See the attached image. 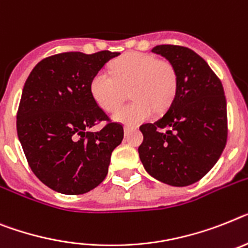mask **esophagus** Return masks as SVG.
I'll return each mask as SVG.
<instances>
[{"label":"esophagus","mask_w":248,"mask_h":248,"mask_svg":"<svg viewBox=\"0 0 248 248\" xmlns=\"http://www.w3.org/2000/svg\"><path fill=\"white\" fill-rule=\"evenodd\" d=\"M135 128H136V127H132V126H124V134H127V132L135 130Z\"/></svg>","instance_id":"obj_1"}]
</instances>
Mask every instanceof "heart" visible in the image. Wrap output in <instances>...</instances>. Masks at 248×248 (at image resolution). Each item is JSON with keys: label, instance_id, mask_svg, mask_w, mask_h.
I'll return each instance as SVG.
<instances>
[{"label": "heart", "instance_id": "heart-1", "mask_svg": "<svg viewBox=\"0 0 248 248\" xmlns=\"http://www.w3.org/2000/svg\"><path fill=\"white\" fill-rule=\"evenodd\" d=\"M111 73L112 76L105 70L95 73L89 89L98 107L108 113L117 111L130 89L135 101L113 116L121 124H137L149 120L155 111H166L178 93L176 68L154 54H124L111 64Z\"/></svg>", "mask_w": 248, "mask_h": 248}]
</instances>
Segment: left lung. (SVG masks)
<instances>
[{
    "instance_id": "left-lung-1",
    "label": "left lung",
    "mask_w": 248,
    "mask_h": 248,
    "mask_svg": "<svg viewBox=\"0 0 248 248\" xmlns=\"http://www.w3.org/2000/svg\"><path fill=\"white\" fill-rule=\"evenodd\" d=\"M153 53L174 64L178 93L163 117L141 124L139 147L143 168L160 182L186 186L217 163L227 142L223 85L207 62L188 47L157 45Z\"/></svg>"
}]
</instances>
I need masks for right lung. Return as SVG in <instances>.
Instances as JSON below:
<instances>
[{"label":"right lung","instance_id":"add662e5","mask_svg":"<svg viewBox=\"0 0 248 248\" xmlns=\"http://www.w3.org/2000/svg\"><path fill=\"white\" fill-rule=\"evenodd\" d=\"M118 54H55L37 63L25 82L16 121L18 140L32 172L53 190L84 194L107 175L124 127L98 107L89 84ZM101 122V130L89 131Z\"/></svg>","mask_w":248,"mask_h":248}]
</instances>
